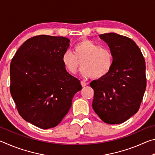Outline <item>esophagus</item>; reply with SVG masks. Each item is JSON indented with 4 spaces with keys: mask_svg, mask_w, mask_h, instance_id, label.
<instances>
[{
    "mask_svg": "<svg viewBox=\"0 0 155 155\" xmlns=\"http://www.w3.org/2000/svg\"><path fill=\"white\" fill-rule=\"evenodd\" d=\"M81 85H82V87H85V86L87 85V83L85 82H84V81H81Z\"/></svg>",
    "mask_w": 155,
    "mask_h": 155,
    "instance_id": "34e87169",
    "label": "esophagus"
}]
</instances>
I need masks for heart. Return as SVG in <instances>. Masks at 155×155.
Segmentation results:
<instances>
[{
  "mask_svg": "<svg viewBox=\"0 0 155 155\" xmlns=\"http://www.w3.org/2000/svg\"><path fill=\"white\" fill-rule=\"evenodd\" d=\"M114 60L111 50L89 40H81L76 44L74 53L68 50L62 55L63 64L70 74H77L81 62L82 77L94 79L106 77L111 71Z\"/></svg>",
  "mask_w": 155,
  "mask_h": 155,
  "instance_id": "b5f03b06",
  "label": "heart"
}]
</instances>
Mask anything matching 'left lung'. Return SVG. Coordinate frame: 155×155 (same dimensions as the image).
Listing matches in <instances>:
<instances>
[{"mask_svg":"<svg viewBox=\"0 0 155 155\" xmlns=\"http://www.w3.org/2000/svg\"><path fill=\"white\" fill-rule=\"evenodd\" d=\"M114 54L106 77L90 83L94 91L92 107L104 122L121 124L140 109L146 87L143 54L131 39L115 33L100 35Z\"/></svg>","mask_w":155,"mask_h":155,"instance_id":"left-lung-1","label":"left lung"}]
</instances>
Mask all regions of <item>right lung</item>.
<instances>
[{
    "instance_id": "add662e5",
    "label": "right lung",
    "mask_w": 155,
    "mask_h": 155,
    "mask_svg": "<svg viewBox=\"0 0 155 155\" xmlns=\"http://www.w3.org/2000/svg\"><path fill=\"white\" fill-rule=\"evenodd\" d=\"M64 37L40 35L25 41L10 64V92L20 116L42 129L55 127L81 90L68 73L62 55L69 47Z\"/></svg>"
}]
</instances>
